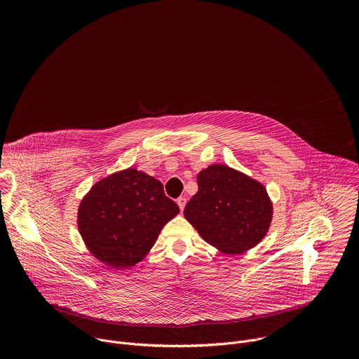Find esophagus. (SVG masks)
<instances>
[{"mask_svg": "<svg viewBox=\"0 0 359 359\" xmlns=\"http://www.w3.org/2000/svg\"><path fill=\"white\" fill-rule=\"evenodd\" d=\"M176 203H177V206H179L180 212H183V209H184V206H186V197H179V198L176 200Z\"/></svg>", "mask_w": 359, "mask_h": 359, "instance_id": "esophagus-1", "label": "esophagus"}]
</instances>
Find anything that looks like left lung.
Instances as JSON below:
<instances>
[{
  "mask_svg": "<svg viewBox=\"0 0 359 359\" xmlns=\"http://www.w3.org/2000/svg\"><path fill=\"white\" fill-rule=\"evenodd\" d=\"M197 184L198 190L183 215L204 241L236 255L266 237L274 209L263 183L227 165L215 163L197 175Z\"/></svg>",
  "mask_w": 359,
  "mask_h": 359,
  "instance_id": "1",
  "label": "left lung"
}]
</instances>
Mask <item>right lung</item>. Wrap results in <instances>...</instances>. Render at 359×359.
Wrapping results in <instances>:
<instances>
[{"instance_id": "obj_1", "label": "right lung", "mask_w": 359, "mask_h": 359, "mask_svg": "<svg viewBox=\"0 0 359 359\" xmlns=\"http://www.w3.org/2000/svg\"><path fill=\"white\" fill-rule=\"evenodd\" d=\"M163 184L135 168L96 182L78 208V230L96 260L115 270L142 262L162 229L179 215Z\"/></svg>"}]
</instances>
